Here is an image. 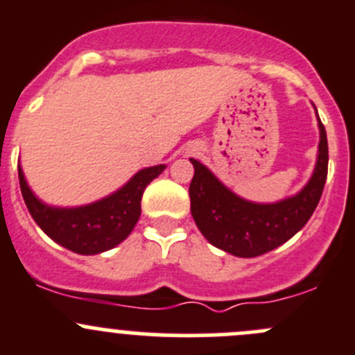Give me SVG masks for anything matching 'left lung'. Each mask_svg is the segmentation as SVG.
I'll return each mask as SVG.
<instances>
[{
	"label": "left lung",
	"instance_id": "1",
	"mask_svg": "<svg viewBox=\"0 0 355 355\" xmlns=\"http://www.w3.org/2000/svg\"><path fill=\"white\" fill-rule=\"evenodd\" d=\"M315 107V106H313ZM317 111V110H315ZM319 120V153L309 183L296 195L272 204L239 197L195 158L190 184L191 216L214 248L239 258H254L288 242L315 211L327 178V137Z\"/></svg>",
	"mask_w": 355,
	"mask_h": 355
}]
</instances>
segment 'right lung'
I'll return each mask as SVG.
<instances>
[{"mask_svg":"<svg viewBox=\"0 0 355 355\" xmlns=\"http://www.w3.org/2000/svg\"><path fill=\"white\" fill-rule=\"evenodd\" d=\"M164 171V164L143 168L114 193L78 207H53L40 200L29 188L20 165L19 183L36 225L62 248L90 256L110 251L129 237L141 216L144 190Z\"/></svg>","mask_w":355,"mask_h":355,"instance_id":"obj_1","label":"right lung"}]
</instances>
